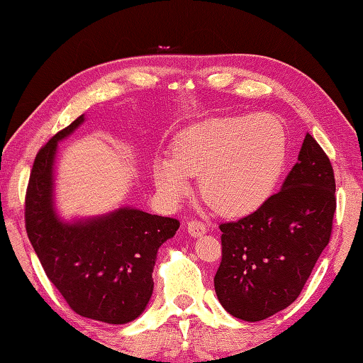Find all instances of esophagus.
<instances>
[{"instance_id": "obj_1", "label": "esophagus", "mask_w": 363, "mask_h": 363, "mask_svg": "<svg viewBox=\"0 0 363 363\" xmlns=\"http://www.w3.org/2000/svg\"><path fill=\"white\" fill-rule=\"evenodd\" d=\"M187 229H189V233H190L191 235H194V237L203 235V234H206V230H207L204 223H203V221H198V220L189 221V223H187Z\"/></svg>"}]
</instances>
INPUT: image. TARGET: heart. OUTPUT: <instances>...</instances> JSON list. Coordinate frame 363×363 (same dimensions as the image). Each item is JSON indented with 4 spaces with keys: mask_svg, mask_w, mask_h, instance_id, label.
<instances>
[{
    "mask_svg": "<svg viewBox=\"0 0 363 363\" xmlns=\"http://www.w3.org/2000/svg\"><path fill=\"white\" fill-rule=\"evenodd\" d=\"M287 157L281 121L267 113L225 117L191 126L174 138L173 156L152 164L157 190L168 201L190 191L199 176V191L225 217H246L264 206L277 186Z\"/></svg>",
    "mask_w": 363,
    "mask_h": 363,
    "instance_id": "1",
    "label": "heart"
}]
</instances>
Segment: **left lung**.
Instances as JSON below:
<instances>
[{"label": "left lung", "mask_w": 363, "mask_h": 363, "mask_svg": "<svg viewBox=\"0 0 363 363\" xmlns=\"http://www.w3.org/2000/svg\"><path fill=\"white\" fill-rule=\"evenodd\" d=\"M337 207L328 154L306 134L282 189L246 217L221 223L213 285L235 318L260 321L296 301L326 248Z\"/></svg>", "instance_id": "left-lung-1"}]
</instances>
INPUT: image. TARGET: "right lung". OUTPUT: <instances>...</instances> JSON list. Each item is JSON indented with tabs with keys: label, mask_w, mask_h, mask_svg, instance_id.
I'll use <instances>...</instances> for the list:
<instances>
[{
	"label": "right lung",
	"mask_w": 363,
	"mask_h": 363,
	"mask_svg": "<svg viewBox=\"0 0 363 363\" xmlns=\"http://www.w3.org/2000/svg\"><path fill=\"white\" fill-rule=\"evenodd\" d=\"M82 121L84 115L37 152L26 189L25 226L46 276L73 312L125 325L148 304L157 250L176 234L179 220L129 207L87 221L62 223L56 217L52 165L57 142Z\"/></svg>",
	"instance_id": "1"
}]
</instances>
